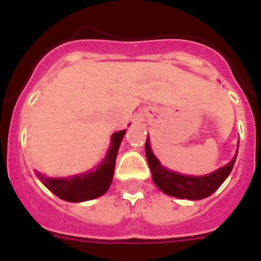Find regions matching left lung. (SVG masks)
Masks as SVG:
<instances>
[{"instance_id":"obj_1","label":"left lung","mask_w":261,"mask_h":261,"mask_svg":"<svg viewBox=\"0 0 261 261\" xmlns=\"http://www.w3.org/2000/svg\"><path fill=\"white\" fill-rule=\"evenodd\" d=\"M238 145H240V141L237 144L236 155L227 165L219 167L210 174L204 175H185L177 173V171L169 170L153 155L148 137L145 141V156L148 161L153 182L163 193L177 197V199L201 200L213 195L214 192L217 191L218 188L225 182V179L229 177V174L233 170L236 159H237Z\"/></svg>"}]
</instances>
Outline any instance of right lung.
<instances>
[{
	"label": "right lung",
	"instance_id": "obj_1",
	"mask_svg": "<svg viewBox=\"0 0 261 261\" xmlns=\"http://www.w3.org/2000/svg\"><path fill=\"white\" fill-rule=\"evenodd\" d=\"M125 133L126 129L113 133L105 158L92 170L69 175V177H58V178L46 177L35 170L36 175L48 191L53 192L54 195L65 201L80 203V201L96 199L99 196L105 195L112 185L117 153Z\"/></svg>",
	"mask_w": 261,
	"mask_h": 261
}]
</instances>
